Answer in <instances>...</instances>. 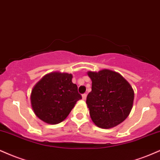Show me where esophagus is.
<instances>
[{
  "label": "esophagus",
  "mask_w": 160,
  "mask_h": 160,
  "mask_svg": "<svg viewBox=\"0 0 160 160\" xmlns=\"http://www.w3.org/2000/svg\"><path fill=\"white\" fill-rule=\"evenodd\" d=\"M86 98H87V94H86V93L82 94V99H83V100H85Z\"/></svg>",
  "instance_id": "34e87169"
}]
</instances>
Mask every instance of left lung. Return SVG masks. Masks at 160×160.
<instances>
[{
	"mask_svg": "<svg viewBox=\"0 0 160 160\" xmlns=\"http://www.w3.org/2000/svg\"><path fill=\"white\" fill-rule=\"evenodd\" d=\"M92 91L87 97L90 116L96 126L109 129L122 123L132 110L134 91L127 80L110 69L88 72Z\"/></svg>",
	"mask_w": 160,
	"mask_h": 160,
	"instance_id": "1",
	"label": "left lung"
}]
</instances>
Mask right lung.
<instances>
[{"instance_id":"right-lung-1","label":"right lung","mask_w":160,"mask_h":160,"mask_svg":"<svg viewBox=\"0 0 160 160\" xmlns=\"http://www.w3.org/2000/svg\"><path fill=\"white\" fill-rule=\"evenodd\" d=\"M67 72L48 73L35 84L31 94L33 112L49 124H57L67 118L76 102L82 99L78 87Z\"/></svg>"}]
</instances>
